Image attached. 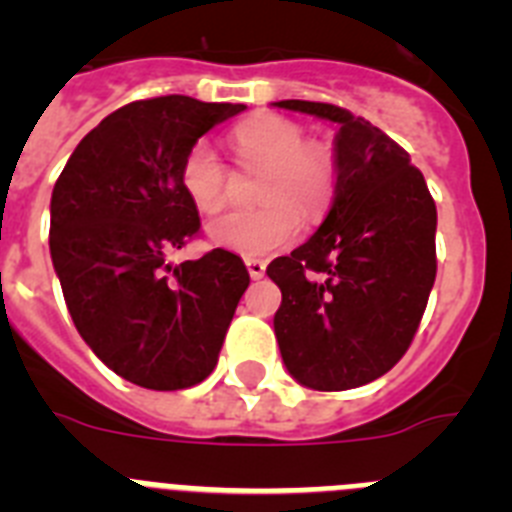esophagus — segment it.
<instances>
[{"instance_id": "esophagus-1", "label": "esophagus", "mask_w": 512, "mask_h": 512, "mask_svg": "<svg viewBox=\"0 0 512 512\" xmlns=\"http://www.w3.org/2000/svg\"><path fill=\"white\" fill-rule=\"evenodd\" d=\"M246 269L248 274H251V279H261L266 274V264L261 259H248Z\"/></svg>"}]
</instances>
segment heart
<instances>
[{
	"mask_svg": "<svg viewBox=\"0 0 512 512\" xmlns=\"http://www.w3.org/2000/svg\"><path fill=\"white\" fill-rule=\"evenodd\" d=\"M230 140L243 164L264 166L259 184L264 207L217 217L207 228V238L225 251L259 259L295 241L302 225L300 212L315 217L328 207L336 189V156L323 143H307L305 130L279 115H256L241 122ZM179 182L202 215H212L228 200V169L207 140H197L184 153Z\"/></svg>",
	"mask_w": 512,
	"mask_h": 512,
	"instance_id": "b5f03b06",
	"label": "heart"
}]
</instances>
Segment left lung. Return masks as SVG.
I'll use <instances>...</instances> for the list:
<instances>
[{"instance_id":"left-lung-1","label":"left lung","mask_w":512,"mask_h":512,"mask_svg":"<svg viewBox=\"0 0 512 512\" xmlns=\"http://www.w3.org/2000/svg\"><path fill=\"white\" fill-rule=\"evenodd\" d=\"M274 107L338 125L333 205L266 269L282 289L274 333L297 382L351 390L390 372L413 343L436 282V202L408 151L364 117L302 99Z\"/></svg>"}]
</instances>
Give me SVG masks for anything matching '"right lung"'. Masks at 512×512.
Masks as SVG:
<instances>
[{"mask_svg": "<svg viewBox=\"0 0 512 512\" xmlns=\"http://www.w3.org/2000/svg\"><path fill=\"white\" fill-rule=\"evenodd\" d=\"M243 110L182 94L125 104L84 135L53 187L51 259L71 320L102 364L146 390L210 377L251 282L225 248L166 261L200 233L184 153Z\"/></svg>", "mask_w": 512, "mask_h": 512, "instance_id": "obj_1", "label": "right lung"}]
</instances>
